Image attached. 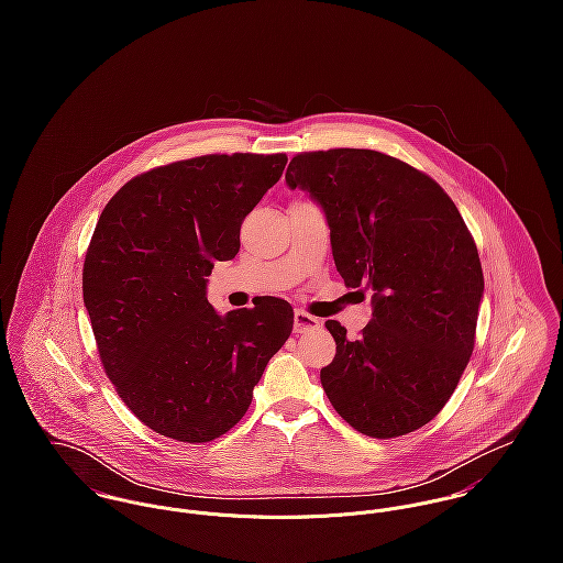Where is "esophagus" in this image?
I'll return each mask as SVG.
<instances>
[{"label": "esophagus", "instance_id": "1", "mask_svg": "<svg viewBox=\"0 0 563 563\" xmlns=\"http://www.w3.org/2000/svg\"><path fill=\"white\" fill-rule=\"evenodd\" d=\"M321 321L303 310H297L295 312V333H306V331H312V329H319Z\"/></svg>", "mask_w": 563, "mask_h": 563}]
</instances>
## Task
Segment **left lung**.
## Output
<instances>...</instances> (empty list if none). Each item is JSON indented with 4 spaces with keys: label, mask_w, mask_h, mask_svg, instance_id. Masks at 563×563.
<instances>
[{
    "label": "left lung",
    "mask_w": 563,
    "mask_h": 563,
    "mask_svg": "<svg viewBox=\"0 0 563 563\" xmlns=\"http://www.w3.org/2000/svg\"><path fill=\"white\" fill-rule=\"evenodd\" d=\"M286 181L321 203L346 288L373 290L360 338L324 322L335 340L321 368L327 399L371 438L420 429L451 399L475 346L483 271L457 206L427 173L373 150L297 154Z\"/></svg>",
    "instance_id": "left-lung-1"
}]
</instances>
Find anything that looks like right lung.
Wrapping results in <instances>:
<instances>
[{"mask_svg":"<svg viewBox=\"0 0 563 563\" xmlns=\"http://www.w3.org/2000/svg\"><path fill=\"white\" fill-rule=\"evenodd\" d=\"M286 154H210L132 177L103 208L81 271L84 306L117 395L156 433L210 442L251 405L288 340V301L219 317L206 284L236 257L244 217L284 173Z\"/></svg>","mask_w":563,"mask_h":563,"instance_id":"add662e5","label":"right lung"}]
</instances>
